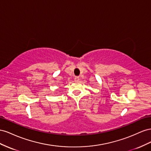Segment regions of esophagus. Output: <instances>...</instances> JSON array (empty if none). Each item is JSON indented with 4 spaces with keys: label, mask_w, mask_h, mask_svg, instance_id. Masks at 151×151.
<instances>
[{
    "label": "esophagus",
    "mask_w": 151,
    "mask_h": 151,
    "mask_svg": "<svg viewBox=\"0 0 151 151\" xmlns=\"http://www.w3.org/2000/svg\"><path fill=\"white\" fill-rule=\"evenodd\" d=\"M79 80H80L79 76H76L75 78V81H78Z\"/></svg>",
    "instance_id": "obj_1"
}]
</instances>
